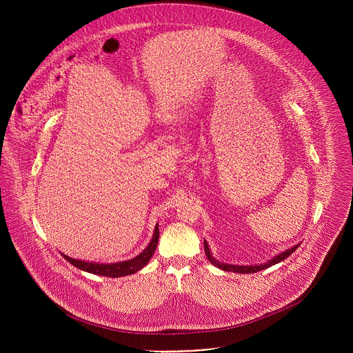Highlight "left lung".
<instances>
[{"instance_id":"8db88e82","label":"left lung","mask_w":353,"mask_h":353,"mask_svg":"<svg viewBox=\"0 0 353 353\" xmlns=\"http://www.w3.org/2000/svg\"><path fill=\"white\" fill-rule=\"evenodd\" d=\"M299 245H300V244H296V245H293V247H290V248L282 251V253H279L278 256L272 257L271 260H268L267 263H263V264H256V265H236V264H228V263H222V261L216 260V259L212 256V253H211V250H210V245H208L207 240H204V251H205V254H207L210 263L214 264L215 267H218L219 270H223V271H228V272H237V274H253V272H259V271H263V270H265V268H270V267H272V265H275V264L283 261L285 259H288Z\"/></svg>"}]
</instances>
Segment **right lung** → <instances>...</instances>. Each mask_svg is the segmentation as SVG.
Segmentation results:
<instances>
[{
    "mask_svg": "<svg viewBox=\"0 0 353 353\" xmlns=\"http://www.w3.org/2000/svg\"><path fill=\"white\" fill-rule=\"evenodd\" d=\"M158 226L159 225L157 223L152 240L149 241V244L145 247V250L141 251L137 257H134L131 260L113 263V264L112 263L102 264V263H92V261L71 259L65 254H63V256L74 267H77L85 272H90L93 275L108 276V278H120V276H125V275H132V274L138 272L139 270H142L149 263V260L152 259L155 250H157V245H158V240H159V228Z\"/></svg>",
    "mask_w": 353,
    "mask_h": 353,
    "instance_id": "add662e5",
    "label": "right lung"
}]
</instances>
